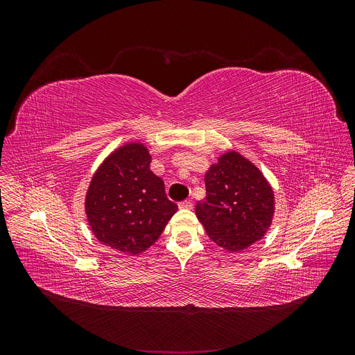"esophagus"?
Here are the masks:
<instances>
[{
  "label": "esophagus",
  "instance_id": "obj_1",
  "mask_svg": "<svg viewBox=\"0 0 355 355\" xmlns=\"http://www.w3.org/2000/svg\"><path fill=\"white\" fill-rule=\"evenodd\" d=\"M179 209H187V210H189V209H192V202L188 201V200L182 201V202H179Z\"/></svg>",
  "mask_w": 355,
  "mask_h": 355
}]
</instances>
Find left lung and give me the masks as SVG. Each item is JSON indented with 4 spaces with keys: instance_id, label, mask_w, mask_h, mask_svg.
Returning a JSON list of instances; mask_svg holds the SVG:
<instances>
[{
    "instance_id": "obj_1",
    "label": "left lung",
    "mask_w": 355,
    "mask_h": 355,
    "mask_svg": "<svg viewBox=\"0 0 355 355\" xmlns=\"http://www.w3.org/2000/svg\"><path fill=\"white\" fill-rule=\"evenodd\" d=\"M206 198L196 213L209 237L240 252L261 240L274 214V192L259 168L237 153L223 154L206 173Z\"/></svg>"
}]
</instances>
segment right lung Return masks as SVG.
Here are the masks:
<instances>
[{
    "mask_svg": "<svg viewBox=\"0 0 355 355\" xmlns=\"http://www.w3.org/2000/svg\"><path fill=\"white\" fill-rule=\"evenodd\" d=\"M149 163L144 145L121 146L96 171L85 197L96 239L123 253L137 254L153 245L178 210Z\"/></svg>",
    "mask_w": 355,
    "mask_h": 355,
    "instance_id": "obj_1",
    "label": "right lung"
}]
</instances>
